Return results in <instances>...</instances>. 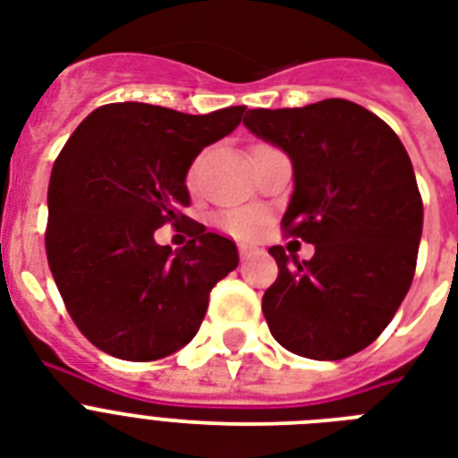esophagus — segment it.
<instances>
[{"instance_id":"esophagus-1","label":"esophagus","mask_w":458,"mask_h":458,"mask_svg":"<svg viewBox=\"0 0 458 458\" xmlns=\"http://www.w3.org/2000/svg\"><path fill=\"white\" fill-rule=\"evenodd\" d=\"M257 251H259V247H254V244H250V242L240 244V257L242 259H251L254 254H257Z\"/></svg>"}]
</instances>
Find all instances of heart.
I'll return each instance as SVG.
<instances>
[{
  "mask_svg": "<svg viewBox=\"0 0 458 458\" xmlns=\"http://www.w3.org/2000/svg\"><path fill=\"white\" fill-rule=\"evenodd\" d=\"M221 225L230 230L233 235H250L259 225V214L250 208H240V211H228L221 218Z\"/></svg>",
  "mask_w": 458,
  "mask_h": 458,
  "instance_id": "obj_1",
  "label": "heart"
}]
</instances>
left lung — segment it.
Wrapping results in <instances>:
<instances>
[{
	"label": "left lung",
	"instance_id": "8db88e82",
	"mask_svg": "<svg viewBox=\"0 0 458 458\" xmlns=\"http://www.w3.org/2000/svg\"><path fill=\"white\" fill-rule=\"evenodd\" d=\"M247 131L290 157L283 230L316 247L309 261L271 247L264 294L271 335L293 354L337 361L383 333L416 271L423 201L411 158L383 118L347 99L250 109Z\"/></svg>",
	"mask_w": 458,
	"mask_h": 458
}]
</instances>
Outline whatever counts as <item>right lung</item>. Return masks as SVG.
<instances>
[{"mask_svg": "<svg viewBox=\"0 0 458 458\" xmlns=\"http://www.w3.org/2000/svg\"><path fill=\"white\" fill-rule=\"evenodd\" d=\"M242 114L118 102L92 111L68 138L47 192V261L71 318L97 349L154 361L197 335L211 287L237 268L235 242L187 221L192 240L173 251L157 244L154 230L185 221L190 165Z\"/></svg>", "mask_w": 458, "mask_h": 458, "instance_id": "1", "label": "right lung"}]
</instances>
